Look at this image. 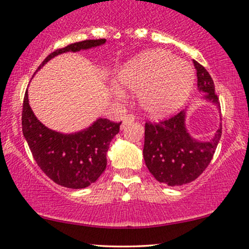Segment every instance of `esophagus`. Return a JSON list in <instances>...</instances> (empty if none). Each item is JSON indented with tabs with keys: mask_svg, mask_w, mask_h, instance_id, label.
<instances>
[{
	"mask_svg": "<svg viewBox=\"0 0 249 249\" xmlns=\"http://www.w3.org/2000/svg\"><path fill=\"white\" fill-rule=\"evenodd\" d=\"M135 121V116L134 115L132 114H128V115H125V116L123 117V123H122V128H124V126L126 124H129L132 123V122Z\"/></svg>",
	"mask_w": 249,
	"mask_h": 249,
	"instance_id": "esophagus-1",
	"label": "esophagus"
}]
</instances>
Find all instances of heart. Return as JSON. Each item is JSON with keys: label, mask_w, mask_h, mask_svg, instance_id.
<instances>
[{"label": "heart", "mask_w": 249, "mask_h": 249, "mask_svg": "<svg viewBox=\"0 0 249 249\" xmlns=\"http://www.w3.org/2000/svg\"><path fill=\"white\" fill-rule=\"evenodd\" d=\"M122 88L139 91V104L152 117L167 116L183 106L191 93L194 71L187 62L163 50L145 52L132 58L117 73ZM114 93L123 91L114 88Z\"/></svg>", "instance_id": "1"}]
</instances>
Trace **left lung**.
Wrapping results in <instances>:
<instances>
[{
	"instance_id": "8db88e82",
	"label": "left lung",
	"mask_w": 249,
	"mask_h": 249,
	"mask_svg": "<svg viewBox=\"0 0 249 249\" xmlns=\"http://www.w3.org/2000/svg\"><path fill=\"white\" fill-rule=\"evenodd\" d=\"M197 75V88L204 93V99L216 105L219 98L214 92V83L204 66L193 61ZM186 111L180 110L175 116L159 123H145L143 157L153 177L168 186H180L195 180L211 162L221 138L220 126L211 141L195 140L185 126Z\"/></svg>"
}]
</instances>
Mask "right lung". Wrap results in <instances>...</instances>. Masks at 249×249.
I'll use <instances>...</instances> for the list:
<instances>
[{
  "mask_svg": "<svg viewBox=\"0 0 249 249\" xmlns=\"http://www.w3.org/2000/svg\"><path fill=\"white\" fill-rule=\"evenodd\" d=\"M106 39H90L70 44L56 50L44 59L39 70L51 58L66 52L100 46ZM121 123L99 118L83 131L62 134L47 128L31 110L28 90L22 108V132L34 159L46 176L56 184L68 188L88 187L104 173L107 166V151L114 136L120 132Z\"/></svg>",
  "mask_w": 249,
  "mask_h": 249,
  "instance_id": "add662e5",
  "label": "right lung"
}]
</instances>
